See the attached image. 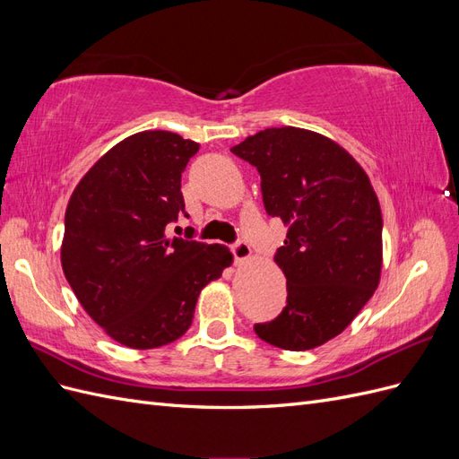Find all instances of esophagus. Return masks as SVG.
Returning <instances> with one entry per match:
<instances>
[{"mask_svg": "<svg viewBox=\"0 0 459 459\" xmlns=\"http://www.w3.org/2000/svg\"><path fill=\"white\" fill-rule=\"evenodd\" d=\"M231 253L235 256V262H245V260L251 258V247L239 241V243L231 245Z\"/></svg>", "mask_w": 459, "mask_h": 459, "instance_id": "obj_1", "label": "esophagus"}]
</instances>
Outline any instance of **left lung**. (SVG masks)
I'll return each mask as SVG.
<instances>
[{
	"instance_id": "left-lung-1",
	"label": "left lung",
	"mask_w": 459,
	"mask_h": 459,
	"mask_svg": "<svg viewBox=\"0 0 459 459\" xmlns=\"http://www.w3.org/2000/svg\"><path fill=\"white\" fill-rule=\"evenodd\" d=\"M256 166L266 212L287 226L275 264L287 307L256 335L283 351L337 337L373 297L383 266V218L366 170L329 137L268 128L231 147Z\"/></svg>"
}]
</instances>
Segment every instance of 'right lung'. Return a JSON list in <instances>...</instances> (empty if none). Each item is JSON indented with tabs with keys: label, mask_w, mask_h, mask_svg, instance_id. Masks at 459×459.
<instances>
[{
	"label": "right lung",
	"mask_w": 459,
	"mask_h": 459,
	"mask_svg": "<svg viewBox=\"0 0 459 459\" xmlns=\"http://www.w3.org/2000/svg\"><path fill=\"white\" fill-rule=\"evenodd\" d=\"M197 151L172 132H137L110 147L68 201L66 281L93 322L128 349L182 337L201 290L233 262L224 245L166 235L186 214L182 172Z\"/></svg>",
	"instance_id": "obj_1"
}]
</instances>
